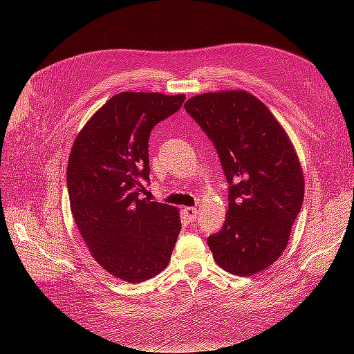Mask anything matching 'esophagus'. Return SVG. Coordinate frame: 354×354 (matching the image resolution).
Returning <instances> with one entry per match:
<instances>
[{
	"label": "esophagus",
	"instance_id": "34e87169",
	"mask_svg": "<svg viewBox=\"0 0 354 354\" xmlns=\"http://www.w3.org/2000/svg\"><path fill=\"white\" fill-rule=\"evenodd\" d=\"M185 214H186V218L189 223H194L196 218H198V209L194 208V207H186L185 209Z\"/></svg>",
	"mask_w": 354,
	"mask_h": 354
}]
</instances>
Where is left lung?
Here are the masks:
<instances>
[{
  "label": "left lung",
  "mask_w": 354,
  "mask_h": 354,
  "mask_svg": "<svg viewBox=\"0 0 354 354\" xmlns=\"http://www.w3.org/2000/svg\"><path fill=\"white\" fill-rule=\"evenodd\" d=\"M185 109L216 146L230 185L223 229L207 239L214 260L238 276L263 272L285 251L304 199L291 138L245 90L198 94Z\"/></svg>",
  "instance_id": "obj_1"
}]
</instances>
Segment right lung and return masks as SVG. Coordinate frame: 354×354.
I'll list each match as a JSON object with an SVG mask.
<instances>
[{
  "mask_svg": "<svg viewBox=\"0 0 354 354\" xmlns=\"http://www.w3.org/2000/svg\"><path fill=\"white\" fill-rule=\"evenodd\" d=\"M185 99V94H115L72 145L66 183L75 224L93 259L128 283L162 272L181 230L176 207L140 198V192L151 173L152 128Z\"/></svg>",
  "mask_w": 354,
  "mask_h": 354,
  "instance_id": "obj_1",
  "label": "right lung"
}]
</instances>
